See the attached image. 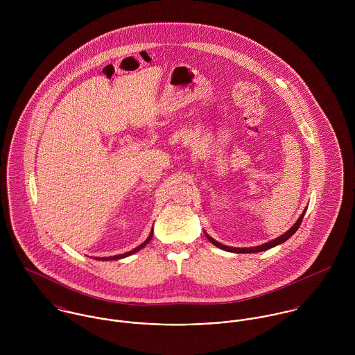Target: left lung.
I'll use <instances>...</instances> for the list:
<instances>
[{
  "instance_id": "1",
  "label": "left lung",
  "mask_w": 355,
  "mask_h": 355,
  "mask_svg": "<svg viewBox=\"0 0 355 355\" xmlns=\"http://www.w3.org/2000/svg\"><path fill=\"white\" fill-rule=\"evenodd\" d=\"M304 211H306V210H304ZM304 211L301 214V217L297 220V223H295L286 234H283V235H280L279 238H276V239H273V241H269V242H266V243H263V245H261V246L245 248V249H243V248H230V246L221 245L220 242L214 241V239L210 238L207 234H206V238H207L216 248L223 249V250H225V252H231V253H259V252H265V250H269V249H272V248H275V246H277V245L284 243L287 239H290V238L297 232V230L300 228V225H301V223H302V220H304Z\"/></svg>"
}]
</instances>
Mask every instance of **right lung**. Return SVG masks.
<instances>
[{
	"label": "right lung",
	"instance_id": "add662e5",
	"mask_svg": "<svg viewBox=\"0 0 355 355\" xmlns=\"http://www.w3.org/2000/svg\"><path fill=\"white\" fill-rule=\"evenodd\" d=\"M153 238V230L152 232H150V235H149V238L142 243V245H139L137 249H134V250H131V252H127V253L124 254H119V255H113V257H96V259H102V261H112V259H120V258H125V257H128V255H131V254L137 253V252H139L142 248H145L150 241H152Z\"/></svg>",
	"mask_w": 355,
	"mask_h": 355
}]
</instances>
